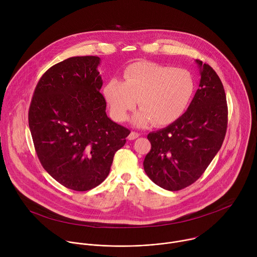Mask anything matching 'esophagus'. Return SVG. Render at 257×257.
Returning <instances> with one entry per match:
<instances>
[{"label":"esophagus","mask_w":257,"mask_h":257,"mask_svg":"<svg viewBox=\"0 0 257 257\" xmlns=\"http://www.w3.org/2000/svg\"><path fill=\"white\" fill-rule=\"evenodd\" d=\"M137 137H139V133H137V132H135V131H132V132L129 134L128 139H129V140H134V139H136Z\"/></svg>","instance_id":"obj_1"}]
</instances>
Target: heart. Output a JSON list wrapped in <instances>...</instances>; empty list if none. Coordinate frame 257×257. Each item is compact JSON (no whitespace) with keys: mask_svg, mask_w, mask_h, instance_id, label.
Listing matches in <instances>:
<instances>
[{"mask_svg":"<svg viewBox=\"0 0 257 257\" xmlns=\"http://www.w3.org/2000/svg\"><path fill=\"white\" fill-rule=\"evenodd\" d=\"M196 90L192 73L150 62L130 65L123 74V82L112 79L103 86L102 93L113 118L123 122L137 100L140 111L132 117L137 127L153 123L157 127L170 125L188 108Z\"/></svg>","mask_w":257,"mask_h":257,"instance_id":"heart-1","label":"heart"}]
</instances>
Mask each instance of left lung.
<instances>
[{
    "instance_id": "obj_1",
    "label": "left lung",
    "mask_w": 257,
    "mask_h": 257,
    "mask_svg": "<svg viewBox=\"0 0 257 257\" xmlns=\"http://www.w3.org/2000/svg\"><path fill=\"white\" fill-rule=\"evenodd\" d=\"M199 88L181 118L166 128L151 132L152 150L143 168L156 184L178 191L204 173L226 136L228 106L223 83L215 71L196 60Z\"/></svg>"
}]
</instances>
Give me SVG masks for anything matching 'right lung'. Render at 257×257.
Masks as SVG:
<instances>
[{
	"instance_id": "obj_1",
	"label": "right lung",
	"mask_w": 257,
	"mask_h": 257,
	"mask_svg": "<svg viewBox=\"0 0 257 257\" xmlns=\"http://www.w3.org/2000/svg\"><path fill=\"white\" fill-rule=\"evenodd\" d=\"M95 56L51 67L34 89L28 123L44 169L63 186L87 191L107 177L130 130L106 116Z\"/></svg>"
}]
</instances>
